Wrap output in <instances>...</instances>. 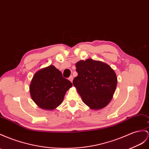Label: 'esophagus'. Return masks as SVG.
Masks as SVG:
<instances>
[{
    "instance_id": "34e87169",
    "label": "esophagus",
    "mask_w": 149,
    "mask_h": 149,
    "mask_svg": "<svg viewBox=\"0 0 149 149\" xmlns=\"http://www.w3.org/2000/svg\"><path fill=\"white\" fill-rule=\"evenodd\" d=\"M68 79H69V81H70L72 82V81H73V76H72V75L70 76V77L68 78Z\"/></svg>"
}]
</instances>
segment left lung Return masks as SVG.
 Wrapping results in <instances>:
<instances>
[{
	"instance_id": "obj_1",
	"label": "left lung",
	"mask_w": 149,
	"mask_h": 149,
	"mask_svg": "<svg viewBox=\"0 0 149 149\" xmlns=\"http://www.w3.org/2000/svg\"><path fill=\"white\" fill-rule=\"evenodd\" d=\"M78 75L73 80L84 103L93 109H100L111 100L117 85L115 72L108 64L93 59L75 64Z\"/></svg>"
}]
</instances>
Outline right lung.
I'll use <instances>...</instances> for the list:
<instances>
[{"mask_svg": "<svg viewBox=\"0 0 149 149\" xmlns=\"http://www.w3.org/2000/svg\"><path fill=\"white\" fill-rule=\"evenodd\" d=\"M72 82L64 78L53 65L42 68L34 75L29 91L34 102L40 108L52 110L62 103Z\"/></svg>", "mask_w": 149, "mask_h": 149, "instance_id": "right-lung-1", "label": "right lung"}]
</instances>
